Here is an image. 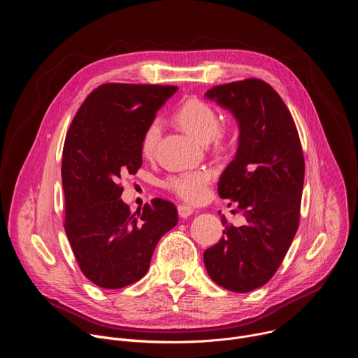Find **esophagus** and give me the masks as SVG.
Segmentation results:
<instances>
[{
    "label": "esophagus",
    "instance_id": "1",
    "mask_svg": "<svg viewBox=\"0 0 358 358\" xmlns=\"http://www.w3.org/2000/svg\"><path fill=\"white\" fill-rule=\"evenodd\" d=\"M178 210V215L181 218H188L192 213H194V208L192 207H188V206H184V203H180V206L177 207Z\"/></svg>",
    "mask_w": 358,
    "mask_h": 358
}]
</instances>
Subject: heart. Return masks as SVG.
<instances>
[{"label":"heart","instance_id":"1","mask_svg":"<svg viewBox=\"0 0 358 358\" xmlns=\"http://www.w3.org/2000/svg\"><path fill=\"white\" fill-rule=\"evenodd\" d=\"M176 122L196 140L207 143L211 141L215 148L222 150L231 140V133L220 124V116L217 110L198 97H191L177 109ZM160 137V123L152 120L143 131L140 150L144 157L155 155L156 145ZM211 174L207 170H189L169 177L164 181L167 189L178 195L181 199L198 203L206 199L210 194Z\"/></svg>","mask_w":358,"mask_h":358}]
</instances>
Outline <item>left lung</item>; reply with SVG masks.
Wrapping results in <instances>:
<instances>
[{
    "mask_svg": "<svg viewBox=\"0 0 358 358\" xmlns=\"http://www.w3.org/2000/svg\"><path fill=\"white\" fill-rule=\"evenodd\" d=\"M206 96L229 109L239 124L236 155L221 174L218 192L236 203L246 224L236 228L222 215L224 235L203 252V264L217 285L246 293L272 279L299 228L301 144L285 101L265 80L218 85Z\"/></svg>",
    "mask_w": 358,
    "mask_h": 358,
    "instance_id": "8db88e82",
    "label": "left lung"
}]
</instances>
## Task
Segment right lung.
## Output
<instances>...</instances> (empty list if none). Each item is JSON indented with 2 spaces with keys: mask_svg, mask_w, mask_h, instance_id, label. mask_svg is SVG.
<instances>
[{
  "mask_svg": "<svg viewBox=\"0 0 358 358\" xmlns=\"http://www.w3.org/2000/svg\"><path fill=\"white\" fill-rule=\"evenodd\" d=\"M177 86L105 83L82 103L62 152L65 232L82 273L96 286L140 280L160 238L177 225L173 202L155 198L130 213L120 178L141 167L140 141Z\"/></svg>",
  "mask_w": 358,
  "mask_h": 358,
  "instance_id": "1",
  "label": "right lung"
}]
</instances>
